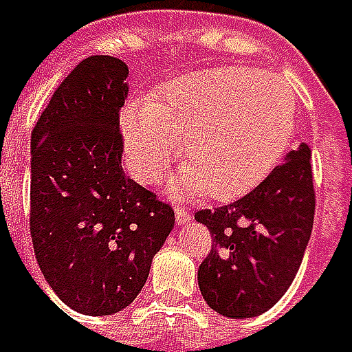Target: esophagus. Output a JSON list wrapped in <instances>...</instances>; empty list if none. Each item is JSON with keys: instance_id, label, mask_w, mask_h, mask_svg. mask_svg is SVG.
Segmentation results:
<instances>
[{"instance_id": "1", "label": "esophagus", "mask_w": 352, "mask_h": 352, "mask_svg": "<svg viewBox=\"0 0 352 352\" xmlns=\"http://www.w3.org/2000/svg\"><path fill=\"white\" fill-rule=\"evenodd\" d=\"M175 220H177V224H179V226H183V224H187V222L191 220V214H189V212H187L185 208H179V206H177V208H175Z\"/></svg>"}]
</instances>
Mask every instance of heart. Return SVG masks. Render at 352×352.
<instances>
[{"mask_svg":"<svg viewBox=\"0 0 352 352\" xmlns=\"http://www.w3.org/2000/svg\"><path fill=\"white\" fill-rule=\"evenodd\" d=\"M296 126V94L277 75L252 67H214L167 83L155 100L122 113L124 157L134 179L157 181L181 140L169 179L175 195H243L281 161Z\"/></svg>","mask_w":352,"mask_h":352,"instance_id":"b5f03b06","label":"heart"}]
</instances>
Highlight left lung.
Wrapping results in <instances>:
<instances>
[{"instance_id":"1","label":"left lung","mask_w":352,"mask_h":352,"mask_svg":"<svg viewBox=\"0 0 352 352\" xmlns=\"http://www.w3.org/2000/svg\"><path fill=\"white\" fill-rule=\"evenodd\" d=\"M314 210L312 151L302 142L239 201L197 212L214 241L197 269L206 304L236 320L273 308L302 265Z\"/></svg>"}]
</instances>
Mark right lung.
Returning <instances> with one entry per match:
<instances>
[{"instance_id":"add662e5","label":"right lung","mask_w":352,"mask_h":352,"mask_svg":"<svg viewBox=\"0 0 352 352\" xmlns=\"http://www.w3.org/2000/svg\"><path fill=\"white\" fill-rule=\"evenodd\" d=\"M128 65L96 54L56 87L30 148L36 261L63 304L85 316L130 306L175 226L173 208L122 169Z\"/></svg>"}]
</instances>
